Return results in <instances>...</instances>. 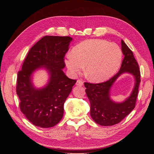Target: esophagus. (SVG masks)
<instances>
[{
  "instance_id": "1",
  "label": "esophagus",
  "mask_w": 154,
  "mask_h": 154,
  "mask_svg": "<svg viewBox=\"0 0 154 154\" xmlns=\"http://www.w3.org/2000/svg\"><path fill=\"white\" fill-rule=\"evenodd\" d=\"M76 84V85H78V86H82L83 84V82L81 80H77Z\"/></svg>"
}]
</instances>
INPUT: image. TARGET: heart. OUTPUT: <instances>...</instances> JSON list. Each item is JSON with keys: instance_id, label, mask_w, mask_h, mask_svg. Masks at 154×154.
I'll list each match as a JSON object with an SVG mask.
<instances>
[{"instance_id": "obj_1", "label": "heart", "mask_w": 154, "mask_h": 154, "mask_svg": "<svg viewBox=\"0 0 154 154\" xmlns=\"http://www.w3.org/2000/svg\"><path fill=\"white\" fill-rule=\"evenodd\" d=\"M65 63L72 72L84 68L88 80L102 82L109 80L122 66L123 53L115 43L102 39H90L78 44L67 54Z\"/></svg>"}]
</instances>
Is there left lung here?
<instances>
[{"label": "left lung", "instance_id": "8db88e82", "mask_svg": "<svg viewBox=\"0 0 154 154\" xmlns=\"http://www.w3.org/2000/svg\"><path fill=\"white\" fill-rule=\"evenodd\" d=\"M122 51L125 57L119 71L109 80L100 83H84L85 92L91 103V116L101 126L118 124L135 108L140 83V71L138 63L132 51L122 40ZM127 72L134 76L135 85L132 93L124 102L116 103L109 97V89L116 79L123 73Z\"/></svg>", "mask_w": 154, "mask_h": 154}]
</instances>
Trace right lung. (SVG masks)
<instances>
[{
  "label": "right lung",
  "mask_w": 154,
  "mask_h": 154,
  "mask_svg": "<svg viewBox=\"0 0 154 154\" xmlns=\"http://www.w3.org/2000/svg\"><path fill=\"white\" fill-rule=\"evenodd\" d=\"M72 38L70 36H45L32 46L18 72L17 94L20 108L26 118L35 126L50 128L63 118V105L76 80L63 72L66 66L65 54ZM44 67L50 75L44 88L35 89L31 75L36 69Z\"/></svg>",
  "instance_id": "obj_1"
}]
</instances>
